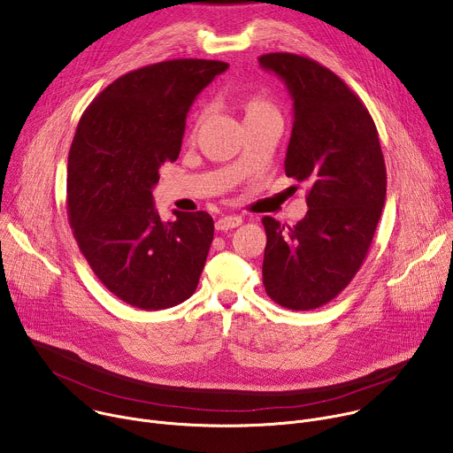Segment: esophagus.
Returning <instances> with one entry per match:
<instances>
[{
    "label": "esophagus",
    "instance_id": "1",
    "mask_svg": "<svg viewBox=\"0 0 453 453\" xmlns=\"http://www.w3.org/2000/svg\"><path fill=\"white\" fill-rule=\"evenodd\" d=\"M238 226H242V217H238V215H227V217H220V219L217 220V224H215V227H217L219 231L234 229V227H238Z\"/></svg>",
    "mask_w": 453,
    "mask_h": 453
}]
</instances>
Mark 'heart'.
Listing matches in <instances>:
<instances>
[{
    "label": "heart",
    "instance_id": "heart-1",
    "mask_svg": "<svg viewBox=\"0 0 453 453\" xmlns=\"http://www.w3.org/2000/svg\"><path fill=\"white\" fill-rule=\"evenodd\" d=\"M245 118H252V116H262V114H269V112H278L276 107L265 100L264 96H249L245 100Z\"/></svg>",
    "mask_w": 453,
    "mask_h": 453
}]
</instances>
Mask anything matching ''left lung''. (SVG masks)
Masks as SVG:
<instances>
[{
  "label": "left lung",
  "mask_w": 453,
  "mask_h": 453,
  "mask_svg": "<svg viewBox=\"0 0 453 453\" xmlns=\"http://www.w3.org/2000/svg\"><path fill=\"white\" fill-rule=\"evenodd\" d=\"M294 102L285 173L304 182L308 211L294 227L264 217V287L288 310L335 299L369 252L387 173L372 116L360 96L317 60L288 51L257 57Z\"/></svg>",
  "instance_id": "obj_1"
}]
</instances>
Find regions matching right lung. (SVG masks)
Returning a JSON list of instances; mask_svg holds the SVG:
<instances>
[{
    "instance_id": "right-lung-1",
    "label": "right lung",
    "mask_w": 453,
    "mask_h": 453,
    "mask_svg": "<svg viewBox=\"0 0 453 453\" xmlns=\"http://www.w3.org/2000/svg\"><path fill=\"white\" fill-rule=\"evenodd\" d=\"M229 64L173 58L128 72L84 111L68 156L66 208L81 252L102 285L123 303L163 310L199 285L213 219L154 210L159 166L179 157L186 114Z\"/></svg>"
}]
</instances>
